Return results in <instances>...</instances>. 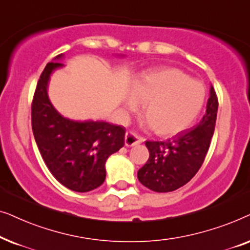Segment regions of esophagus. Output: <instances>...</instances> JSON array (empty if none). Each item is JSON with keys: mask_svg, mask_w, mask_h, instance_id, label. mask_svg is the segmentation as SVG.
Returning <instances> with one entry per match:
<instances>
[{"mask_svg": "<svg viewBox=\"0 0 250 250\" xmlns=\"http://www.w3.org/2000/svg\"><path fill=\"white\" fill-rule=\"evenodd\" d=\"M144 142V138L141 137L138 134H136L134 131H127L125 137V144L127 147H131V146L138 145L141 143Z\"/></svg>", "mask_w": 250, "mask_h": 250, "instance_id": "obj_1", "label": "esophagus"}]
</instances>
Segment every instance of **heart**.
<instances>
[{
    "mask_svg": "<svg viewBox=\"0 0 250 250\" xmlns=\"http://www.w3.org/2000/svg\"><path fill=\"white\" fill-rule=\"evenodd\" d=\"M132 94L125 106L137 109L145 103L147 123L156 134L171 137L185 131L194 123L204 107L206 88L181 69L155 68L143 72L134 79Z\"/></svg>",
    "mask_w": 250,
    "mask_h": 250,
    "instance_id": "1",
    "label": "heart"
}]
</instances>
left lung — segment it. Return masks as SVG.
I'll return each instance as SVG.
<instances>
[{"mask_svg": "<svg viewBox=\"0 0 250 250\" xmlns=\"http://www.w3.org/2000/svg\"><path fill=\"white\" fill-rule=\"evenodd\" d=\"M217 109L218 99L211 86L206 114L197 127L167 142H145L149 158L137 172L139 182L152 191L164 193L175 191L191 181L208 153Z\"/></svg>", "mask_w": 250, "mask_h": 250, "instance_id": "1", "label": "left lung"}]
</instances>
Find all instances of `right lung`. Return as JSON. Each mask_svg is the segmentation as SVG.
Masks as SVG:
<instances>
[{
  "mask_svg": "<svg viewBox=\"0 0 250 250\" xmlns=\"http://www.w3.org/2000/svg\"><path fill=\"white\" fill-rule=\"evenodd\" d=\"M48 62L32 103V129L43 161L57 181L75 192H89L105 181V162L125 145V127L104 121H73L59 114L48 96L51 73L64 64Z\"/></svg>",
  "mask_w": 250,
  "mask_h": 250,
  "instance_id": "1",
  "label": "right lung"
}]
</instances>
